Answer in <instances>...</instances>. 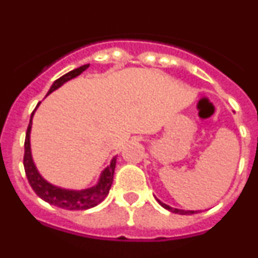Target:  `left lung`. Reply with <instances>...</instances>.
I'll use <instances>...</instances> for the list:
<instances>
[{
    "mask_svg": "<svg viewBox=\"0 0 258 258\" xmlns=\"http://www.w3.org/2000/svg\"><path fill=\"white\" fill-rule=\"evenodd\" d=\"M157 202L160 203V206L163 207V208L168 209V211L173 212V213H179V214H192V213H197V212H194V211H182V209H175V208H170L169 206H166V204H164V203H161L160 200H157Z\"/></svg>",
    "mask_w": 258,
    "mask_h": 258,
    "instance_id": "obj_1",
    "label": "left lung"
}]
</instances>
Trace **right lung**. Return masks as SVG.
<instances>
[{"label":"right lung","instance_id":"obj_1","mask_svg":"<svg viewBox=\"0 0 258 258\" xmlns=\"http://www.w3.org/2000/svg\"><path fill=\"white\" fill-rule=\"evenodd\" d=\"M88 67L89 64L81 66V67L76 68V70L71 71L68 74L59 77L58 80L54 81V84L51 85V88H50L47 94L54 92L55 89H58L59 86L63 85V84H64L66 81H68V80L79 76V75L81 74V72H84ZM33 113H35V111L32 112V116H33ZM32 116L31 120H29L28 127H27L26 141H24V157H23V164H24V170H26L27 178H28V182L29 184H31V187L33 188V191L37 194L41 199L47 202L49 204L59 207V208L68 209V211H84V209H89L98 206V204L108 195L109 188L112 186L113 174H115L116 166V157H113L111 164L103 170V173H102L101 175V179H99L98 184L94 186V187L81 191L64 190V188L55 187V186L47 183V182L38 174L35 164L32 161L31 147H29V133H31L32 126Z\"/></svg>","mask_w":258,"mask_h":258}]
</instances>
